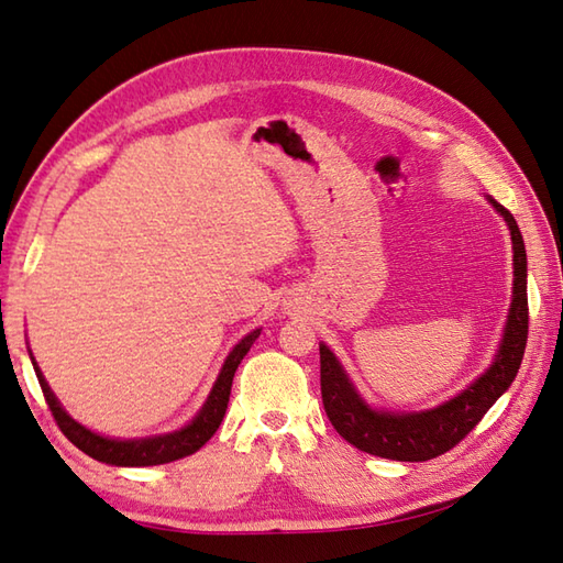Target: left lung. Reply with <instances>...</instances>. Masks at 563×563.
<instances>
[{"label": "left lung", "mask_w": 563, "mask_h": 563, "mask_svg": "<svg viewBox=\"0 0 563 563\" xmlns=\"http://www.w3.org/2000/svg\"><path fill=\"white\" fill-rule=\"evenodd\" d=\"M486 200L510 230L512 300L494 363L470 387L426 411L373 409L355 389L339 357L327 343H319L321 401L336 433L357 450L397 462L433 460L457 445L516 379L528 343V254L516 218L492 196Z\"/></svg>", "instance_id": "obj_1"}]
</instances>
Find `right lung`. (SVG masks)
Returning a JSON list of instances; mask_svg holds the SVG:
<instances>
[{"label":"right lung","mask_w":563,"mask_h":563,"mask_svg":"<svg viewBox=\"0 0 563 563\" xmlns=\"http://www.w3.org/2000/svg\"><path fill=\"white\" fill-rule=\"evenodd\" d=\"M261 336V329H254L251 333L239 341L234 349L230 351V355L224 357V365L220 369L218 379L208 394L206 404L200 406V411L194 416V421H188L184 428L174 430V433H164V435H152V438H130V440H121V438H109V435H99L89 430L87 426H81L79 421H75L65 409L63 404L57 401V397L53 394L51 385H47L38 363H31L35 369V377L41 382L43 397L51 406V411L55 416V421L59 426V430L67 435V440L71 445H77L81 452H87L89 457L113 464V466H152V464H166L174 460L188 457V454L198 452L206 442L214 435V430L220 428L227 404H230V391H232V379L239 363L244 361V355L249 353L251 345Z\"/></svg>","instance_id":"add662e5"}]
</instances>
